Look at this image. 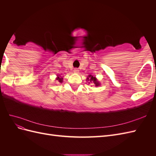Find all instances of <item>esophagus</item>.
I'll use <instances>...</instances> for the list:
<instances>
[{"mask_svg": "<svg viewBox=\"0 0 156 156\" xmlns=\"http://www.w3.org/2000/svg\"><path fill=\"white\" fill-rule=\"evenodd\" d=\"M73 72L75 73H78L79 72V70L77 68H75V69H74V70H73Z\"/></svg>", "mask_w": 156, "mask_h": 156, "instance_id": "34e87169", "label": "esophagus"}]
</instances>
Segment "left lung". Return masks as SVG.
I'll return each instance as SVG.
<instances>
[{
	"instance_id": "8db88e82",
	"label": "left lung",
	"mask_w": 156,
	"mask_h": 156,
	"mask_svg": "<svg viewBox=\"0 0 156 156\" xmlns=\"http://www.w3.org/2000/svg\"><path fill=\"white\" fill-rule=\"evenodd\" d=\"M87 80L88 81V83H94V84H95V87H98L100 85V83H99V82L98 81L97 79L95 77H93L91 75H88V77H87Z\"/></svg>"
}]
</instances>
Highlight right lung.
<instances>
[{
	"mask_svg": "<svg viewBox=\"0 0 156 156\" xmlns=\"http://www.w3.org/2000/svg\"><path fill=\"white\" fill-rule=\"evenodd\" d=\"M56 80H57L58 82H60V83H62V81H63V78H62V77H58L57 78H56Z\"/></svg>",
	"mask_w": 156,
	"mask_h": 156,
	"instance_id": "add662e5",
	"label": "right lung"
}]
</instances>
